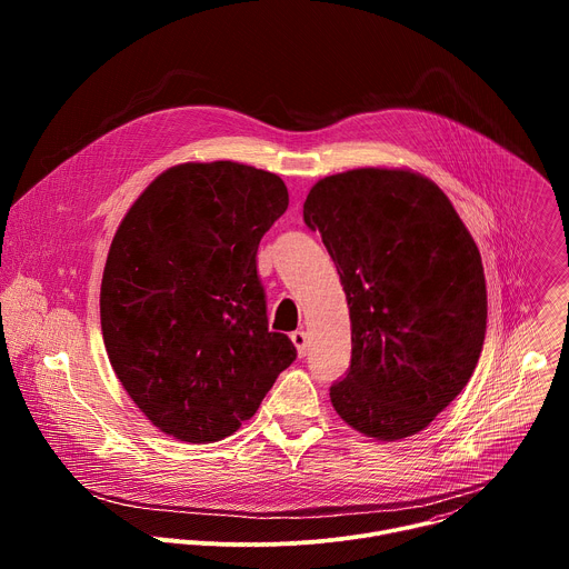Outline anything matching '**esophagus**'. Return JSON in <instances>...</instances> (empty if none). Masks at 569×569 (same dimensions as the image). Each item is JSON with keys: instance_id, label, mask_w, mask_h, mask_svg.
Instances as JSON below:
<instances>
[{"instance_id": "1", "label": "esophagus", "mask_w": 569, "mask_h": 569, "mask_svg": "<svg viewBox=\"0 0 569 569\" xmlns=\"http://www.w3.org/2000/svg\"><path fill=\"white\" fill-rule=\"evenodd\" d=\"M290 340H292V345L297 347V353L303 358L306 351H308V333H306V331H295V333L290 336Z\"/></svg>"}]
</instances>
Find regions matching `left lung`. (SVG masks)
<instances>
[{
    "mask_svg": "<svg viewBox=\"0 0 569 569\" xmlns=\"http://www.w3.org/2000/svg\"><path fill=\"white\" fill-rule=\"evenodd\" d=\"M303 222L321 233L351 317V369L333 382L345 423L378 441L426 430L470 380L486 336V281L448 196L410 169L319 180Z\"/></svg>",
    "mask_w": 569,
    "mask_h": 569,
    "instance_id": "1",
    "label": "left lung"
}]
</instances>
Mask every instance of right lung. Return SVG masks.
<instances>
[{
    "label": "right lung",
    "instance_id": "obj_1",
    "mask_svg": "<svg viewBox=\"0 0 569 569\" xmlns=\"http://www.w3.org/2000/svg\"><path fill=\"white\" fill-rule=\"evenodd\" d=\"M288 209L274 173L187 161L123 216L101 281L110 365L146 419L187 443L254 417L297 349L268 329L257 274L263 233Z\"/></svg>",
    "mask_w": 569,
    "mask_h": 569
}]
</instances>
